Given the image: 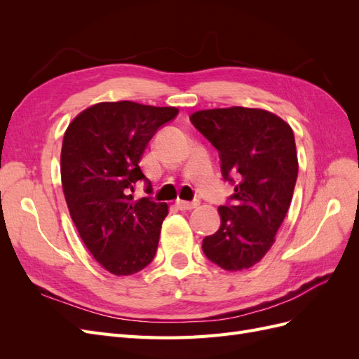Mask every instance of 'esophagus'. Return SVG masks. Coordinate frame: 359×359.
<instances>
[{"instance_id": "34e87169", "label": "esophagus", "mask_w": 359, "mask_h": 359, "mask_svg": "<svg viewBox=\"0 0 359 359\" xmlns=\"http://www.w3.org/2000/svg\"><path fill=\"white\" fill-rule=\"evenodd\" d=\"M177 206L182 211H190L198 206V202H187V201H177Z\"/></svg>"}]
</instances>
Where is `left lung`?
Instances as JSON below:
<instances>
[{
	"label": "left lung",
	"mask_w": 359,
	"mask_h": 359,
	"mask_svg": "<svg viewBox=\"0 0 359 359\" xmlns=\"http://www.w3.org/2000/svg\"><path fill=\"white\" fill-rule=\"evenodd\" d=\"M190 121L217 148L223 178L236 186L233 205L219 206L220 229L202 250L226 271L256 265L276 241L298 177L295 136L273 112L256 107L198 111Z\"/></svg>",
	"instance_id": "8db88e82"
}]
</instances>
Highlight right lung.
I'll list each match as a JSON object with an SVG mask.
<instances>
[{
  "mask_svg": "<svg viewBox=\"0 0 359 359\" xmlns=\"http://www.w3.org/2000/svg\"><path fill=\"white\" fill-rule=\"evenodd\" d=\"M177 107L102 102L69 124L61 148V184L70 217L93 257L114 276H132L154 259L168 203L133 199L139 163Z\"/></svg>",
  "mask_w": 359,
  "mask_h": 359,
  "instance_id": "obj_1",
  "label": "right lung"
}]
</instances>
